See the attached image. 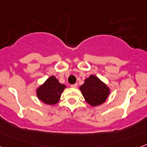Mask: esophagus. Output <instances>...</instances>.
Here are the masks:
<instances>
[{
  "mask_svg": "<svg viewBox=\"0 0 147 147\" xmlns=\"http://www.w3.org/2000/svg\"><path fill=\"white\" fill-rule=\"evenodd\" d=\"M71 87H73V88H76V87H78V84L76 83V84H71Z\"/></svg>",
  "mask_w": 147,
  "mask_h": 147,
  "instance_id": "1",
  "label": "esophagus"
}]
</instances>
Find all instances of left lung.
<instances>
[{
    "mask_svg": "<svg viewBox=\"0 0 147 147\" xmlns=\"http://www.w3.org/2000/svg\"><path fill=\"white\" fill-rule=\"evenodd\" d=\"M83 96L87 103L96 106L105 102L109 95V89L96 76H90L80 87Z\"/></svg>",
    "mask_w": 147,
    "mask_h": 147,
    "instance_id": "left-lung-1",
    "label": "left lung"
}]
</instances>
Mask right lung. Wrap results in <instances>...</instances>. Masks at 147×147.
<instances>
[{"label":"right lung","instance_id":"right-lung-1","mask_svg":"<svg viewBox=\"0 0 147 147\" xmlns=\"http://www.w3.org/2000/svg\"><path fill=\"white\" fill-rule=\"evenodd\" d=\"M65 87L66 86L60 84L56 78L51 76L38 88L36 93L38 98L44 103L55 105L58 102Z\"/></svg>","mask_w":147,"mask_h":147}]
</instances>
